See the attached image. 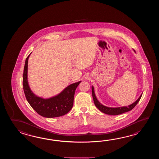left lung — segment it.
Segmentation results:
<instances>
[{
  "label": "left lung",
  "instance_id": "8db88e82",
  "mask_svg": "<svg viewBox=\"0 0 159 159\" xmlns=\"http://www.w3.org/2000/svg\"><path fill=\"white\" fill-rule=\"evenodd\" d=\"M92 89V95L93 98L94 100L95 105L97 108L101 111L108 114V115H117L121 114L123 113H125L126 112L129 111L133 108L135 107L136 105L140 101V98L142 97V94L140 96V97L136 101L133 103L131 105H129L128 106H125V107H116V108H112V107H108L102 105L101 103L98 101L97 99V97L95 95L94 90L93 86L91 88Z\"/></svg>",
  "mask_w": 159,
  "mask_h": 159
}]
</instances>
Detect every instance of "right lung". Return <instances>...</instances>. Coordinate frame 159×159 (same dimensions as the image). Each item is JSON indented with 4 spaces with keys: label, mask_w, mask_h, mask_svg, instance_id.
<instances>
[{
    "label": "right lung",
    "mask_w": 159,
    "mask_h": 159,
    "mask_svg": "<svg viewBox=\"0 0 159 159\" xmlns=\"http://www.w3.org/2000/svg\"><path fill=\"white\" fill-rule=\"evenodd\" d=\"M30 55L25 60L23 77V87L27 101L39 115L45 118L65 115L73 107L75 91L81 81L69 85L61 93L53 97L43 99L37 97L31 91L28 83V61Z\"/></svg>",
    "instance_id": "right-lung-1"
}]
</instances>
